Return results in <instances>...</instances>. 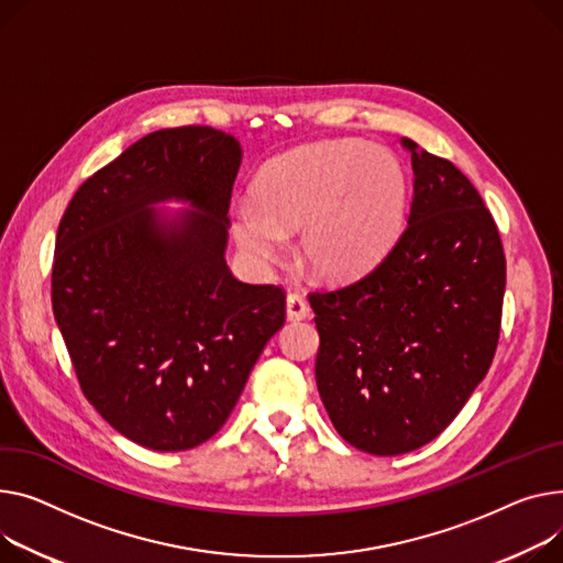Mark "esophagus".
I'll list each match as a JSON object with an SVG mask.
<instances>
[{
    "mask_svg": "<svg viewBox=\"0 0 563 563\" xmlns=\"http://www.w3.org/2000/svg\"><path fill=\"white\" fill-rule=\"evenodd\" d=\"M285 312H287V321H303V319L310 317V308L306 303V298L298 296V294L287 296Z\"/></svg>",
    "mask_w": 563,
    "mask_h": 563,
    "instance_id": "esophagus-1",
    "label": "esophagus"
}]
</instances>
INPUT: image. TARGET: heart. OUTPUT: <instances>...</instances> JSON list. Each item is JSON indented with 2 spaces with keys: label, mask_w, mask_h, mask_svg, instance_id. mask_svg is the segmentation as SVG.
<instances>
[{
  "label": "heart",
  "mask_w": 563,
  "mask_h": 563,
  "mask_svg": "<svg viewBox=\"0 0 563 563\" xmlns=\"http://www.w3.org/2000/svg\"><path fill=\"white\" fill-rule=\"evenodd\" d=\"M407 203V174L387 146L323 140L298 146L260 169L253 201L231 208L238 246L267 265L298 229V257L321 280H353L396 244Z\"/></svg>",
  "instance_id": "1"
}]
</instances>
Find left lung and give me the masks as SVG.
<instances>
[{
	"mask_svg": "<svg viewBox=\"0 0 563 563\" xmlns=\"http://www.w3.org/2000/svg\"><path fill=\"white\" fill-rule=\"evenodd\" d=\"M415 197L391 251L360 280L310 294L328 417L371 455L417 451L460 415L492 366L505 253L473 183L417 142Z\"/></svg>",
	"mask_w": 563,
	"mask_h": 563,
	"instance_id": "obj_1",
	"label": "left lung"
}]
</instances>
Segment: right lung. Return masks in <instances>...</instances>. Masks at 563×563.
I'll return each instance as SVG.
<instances>
[{
  "instance_id": "right-lung-1",
  "label": "right lung",
  "mask_w": 563,
  "mask_h": 563,
  "mask_svg": "<svg viewBox=\"0 0 563 563\" xmlns=\"http://www.w3.org/2000/svg\"><path fill=\"white\" fill-rule=\"evenodd\" d=\"M240 165L231 133L161 129L92 174L60 219L52 306L74 371L99 415L148 451L208 441L285 323L283 289L227 265Z\"/></svg>"
}]
</instances>
